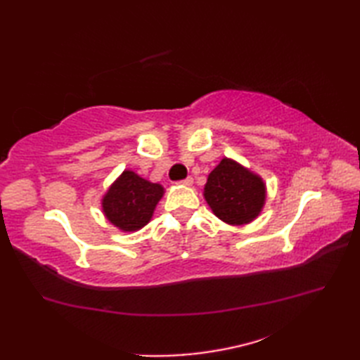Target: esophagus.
<instances>
[{
    "label": "esophagus",
    "mask_w": 360,
    "mask_h": 360,
    "mask_svg": "<svg viewBox=\"0 0 360 360\" xmlns=\"http://www.w3.org/2000/svg\"><path fill=\"white\" fill-rule=\"evenodd\" d=\"M181 184H182V186H186V187L193 186V178H190V176H188V178H186V179H182V181H181Z\"/></svg>",
    "instance_id": "34e87169"
}]
</instances>
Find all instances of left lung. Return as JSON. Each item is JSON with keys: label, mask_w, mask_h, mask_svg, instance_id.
<instances>
[{"label": "left lung", "mask_w": 360, "mask_h": 360, "mask_svg": "<svg viewBox=\"0 0 360 360\" xmlns=\"http://www.w3.org/2000/svg\"><path fill=\"white\" fill-rule=\"evenodd\" d=\"M202 195L213 215L226 224L244 226L263 212L267 190L262 176L232 158H223L207 176Z\"/></svg>", "instance_id": "1"}]
</instances>
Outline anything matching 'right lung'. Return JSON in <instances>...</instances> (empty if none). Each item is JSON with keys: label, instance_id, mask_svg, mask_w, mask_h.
<instances>
[{"label": "right lung", "instance_id": "1", "mask_svg": "<svg viewBox=\"0 0 360 360\" xmlns=\"http://www.w3.org/2000/svg\"><path fill=\"white\" fill-rule=\"evenodd\" d=\"M165 188L133 170H124L102 196V212L120 232H136L147 226Z\"/></svg>", "mask_w": 360, "mask_h": 360}]
</instances>
